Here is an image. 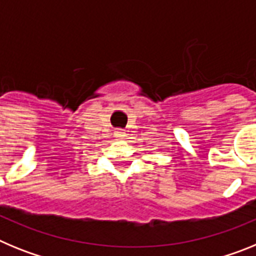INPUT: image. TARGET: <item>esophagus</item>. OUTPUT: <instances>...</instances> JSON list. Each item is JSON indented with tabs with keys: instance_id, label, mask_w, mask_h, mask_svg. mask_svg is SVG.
<instances>
[{
	"instance_id": "obj_1",
	"label": "esophagus",
	"mask_w": 256,
	"mask_h": 256,
	"mask_svg": "<svg viewBox=\"0 0 256 256\" xmlns=\"http://www.w3.org/2000/svg\"><path fill=\"white\" fill-rule=\"evenodd\" d=\"M114 134L116 138H124V137H126V132H124L123 130H116L114 132Z\"/></svg>"
}]
</instances>
